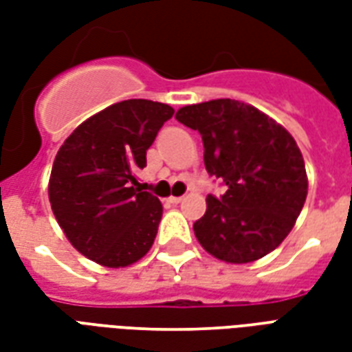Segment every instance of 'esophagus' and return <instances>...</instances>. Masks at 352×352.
<instances>
[{
	"instance_id": "34e87169",
	"label": "esophagus",
	"mask_w": 352,
	"mask_h": 352,
	"mask_svg": "<svg viewBox=\"0 0 352 352\" xmlns=\"http://www.w3.org/2000/svg\"><path fill=\"white\" fill-rule=\"evenodd\" d=\"M183 199H184L183 196H169L168 201H169V204H173V206H177V204H181Z\"/></svg>"
}]
</instances>
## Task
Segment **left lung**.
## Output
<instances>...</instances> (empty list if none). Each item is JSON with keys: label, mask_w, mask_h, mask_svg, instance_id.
<instances>
[{"label": "left lung", "mask_w": 352, "mask_h": 352, "mask_svg": "<svg viewBox=\"0 0 352 352\" xmlns=\"http://www.w3.org/2000/svg\"><path fill=\"white\" fill-rule=\"evenodd\" d=\"M175 118L204 141L209 175L226 192L207 196L194 222L199 245L214 258L247 264L277 249L307 198V173L294 138L273 118L236 100L186 105Z\"/></svg>", "instance_id": "obj_1"}]
</instances>
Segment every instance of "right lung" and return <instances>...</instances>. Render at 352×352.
<instances>
[{"instance_id": "obj_1", "label": "right lung", "mask_w": 352, "mask_h": 352, "mask_svg": "<svg viewBox=\"0 0 352 352\" xmlns=\"http://www.w3.org/2000/svg\"><path fill=\"white\" fill-rule=\"evenodd\" d=\"M173 113L160 101H118L87 118L60 146L50 207L69 243L96 264L126 267L151 251L162 204L135 173Z\"/></svg>"}]
</instances>
